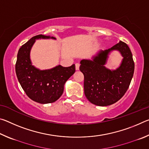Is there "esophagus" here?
Returning a JSON list of instances; mask_svg holds the SVG:
<instances>
[{
  "mask_svg": "<svg viewBox=\"0 0 149 149\" xmlns=\"http://www.w3.org/2000/svg\"><path fill=\"white\" fill-rule=\"evenodd\" d=\"M79 65H80V64H79V63H76V64H75V69H76V70H79Z\"/></svg>",
  "mask_w": 149,
  "mask_h": 149,
  "instance_id": "esophagus-1",
  "label": "esophagus"
}]
</instances>
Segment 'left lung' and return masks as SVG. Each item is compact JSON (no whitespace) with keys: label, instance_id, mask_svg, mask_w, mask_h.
Wrapping results in <instances>:
<instances>
[{"label":"left lung","instance_id":"1","mask_svg":"<svg viewBox=\"0 0 149 149\" xmlns=\"http://www.w3.org/2000/svg\"><path fill=\"white\" fill-rule=\"evenodd\" d=\"M113 51L119 52L123 58L116 69L110 70L105 65ZM80 64L79 70L84 75L85 97L92 104L100 107L114 104L124 95L135 68L129 47L121 41L110 49L99 50L91 60H81Z\"/></svg>","mask_w":149,"mask_h":149}]
</instances>
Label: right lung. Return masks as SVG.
Wrapping results in <instances>:
<instances>
[{
    "instance_id": "obj_1",
    "label": "right lung",
    "mask_w": 149,
    "mask_h": 149,
    "mask_svg": "<svg viewBox=\"0 0 149 149\" xmlns=\"http://www.w3.org/2000/svg\"><path fill=\"white\" fill-rule=\"evenodd\" d=\"M54 39L53 37L39 35L22 45L17 55L16 73L20 85L31 100L41 104L52 103L61 97L65 83L75 72V64L69 67L58 65L52 68L40 70L30 58L33 45L37 39Z\"/></svg>"
}]
</instances>
